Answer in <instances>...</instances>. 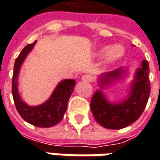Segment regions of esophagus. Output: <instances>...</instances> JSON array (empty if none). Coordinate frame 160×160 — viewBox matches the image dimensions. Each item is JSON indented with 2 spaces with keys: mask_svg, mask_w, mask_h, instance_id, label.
Wrapping results in <instances>:
<instances>
[{
  "mask_svg": "<svg viewBox=\"0 0 160 160\" xmlns=\"http://www.w3.org/2000/svg\"><path fill=\"white\" fill-rule=\"evenodd\" d=\"M92 80H93V78L90 74H85L82 76V81H84V82H91Z\"/></svg>",
  "mask_w": 160,
  "mask_h": 160,
  "instance_id": "34e87169",
  "label": "esophagus"
}]
</instances>
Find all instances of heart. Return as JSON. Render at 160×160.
I'll return each mask as SVG.
<instances>
[{
    "label": "heart",
    "instance_id": "1",
    "mask_svg": "<svg viewBox=\"0 0 160 160\" xmlns=\"http://www.w3.org/2000/svg\"><path fill=\"white\" fill-rule=\"evenodd\" d=\"M125 53V49L123 45L116 43L111 45L110 47L108 46H104L98 51V55H104L106 54L105 58L108 63H113L116 62L117 60L120 59Z\"/></svg>",
    "mask_w": 160,
    "mask_h": 160
}]
</instances>
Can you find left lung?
Wrapping results in <instances>:
<instances>
[{
	"mask_svg": "<svg viewBox=\"0 0 160 160\" xmlns=\"http://www.w3.org/2000/svg\"><path fill=\"white\" fill-rule=\"evenodd\" d=\"M126 73L123 67L108 72L99 76L101 89L123 78ZM150 94L149 65L143 60L132 82L128 97L119 103L108 101L101 90L93 95L90 108L95 119L102 127L108 129H121L138 119L147 106Z\"/></svg>",
	"mask_w": 160,
	"mask_h": 160,
	"instance_id": "left-lung-1",
	"label": "left lung"
}]
</instances>
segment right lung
I'll return each mask as SVG.
<instances>
[{
    "mask_svg": "<svg viewBox=\"0 0 160 160\" xmlns=\"http://www.w3.org/2000/svg\"><path fill=\"white\" fill-rule=\"evenodd\" d=\"M35 42L36 41L26 45L15 60L12 82V93L18 113L23 119L35 127L50 128L63 119V115L67 109L68 100L74 91L75 81L74 79H65L61 81L53 90L49 99L40 106L31 107L23 102L18 92V75L22 63L33 48Z\"/></svg>",
    "mask_w": 160,
    "mask_h": 160,
    "instance_id": "1",
    "label": "right lung"
}]
</instances>
